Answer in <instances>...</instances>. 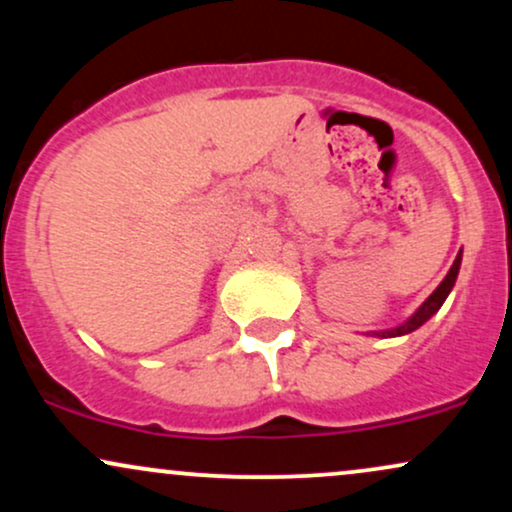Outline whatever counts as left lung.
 I'll list each match as a JSON object with an SVG mask.
<instances>
[{
  "label": "left lung",
  "mask_w": 512,
  "mask_h": 512,
  "mask_svg": "<svg viewBox=\"0 0 512 512\" xmlns=\"http://www.w3.org/2000/svg\"><path fill=\"white\" fill-rule=\"evenodd\" d=\"M460 264H462V250H460V255L455 257V262H452L450 272L445 274V279L440 281V284H438V289L433 291L431 296H428L426 301L419 305V310H416V313L411 315L409 320H404L402 325L392 327V330L373 332V337H383V339H385V337H402V334H409V332L419 330V327L424 325V322L431 320V317L436 315L438 310H440V305L445 303V298H448V293L452 291V286H455V279H457V274H460Z\"/></svg>",
  "instance_id": "1"
}]
</instances>
